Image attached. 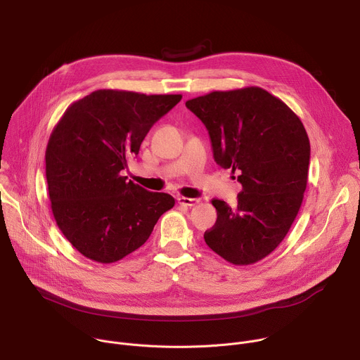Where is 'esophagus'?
<instances>
[{
    "instance_id": "34e87169",
    "label": "esophagus",
    "mask_w": 360,
    "mask_h": 360,
    "mask_svg": "<svg viewBox=\"0 0 360 360\" xmlns=\"http://www.w3.org/2000/svg\"><path fill=\"white\" fill-rule=\"evenodd\" d=\"M200 200L198 198H185V196H179L178 198V203L184 205V207H195Z\"/></svg>"
}]
</instances>
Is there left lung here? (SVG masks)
<instances>
[{
	"label": "left lung",
	"instance_id": "8db88e82",
	"mask_svg": "<svg viewBox=\"0 0 360 360\" xmlns=\"http://www.w3.org/2000/svg\"><path fill=\"white\" fill-rule=\"evenodd\" d=\"M185 105L207 127L217 164L242 184L233 208L212 199L218 218L205 242L229 264L252 265L279 246L300 210L311 158L306 129L259 86L212 91Z\"/></svg>",
	"mask_w": 360,
	"mask_h": 360
}]
</instances>
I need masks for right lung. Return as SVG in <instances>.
<instances>
[{"mask_svg":"<svg viewBox=\"0 0 360 360\" xmlns=\"http://www.w3.org/2000/svg\"><path fill=\"white\" fill-rule=\"evenodd\" d=\"M181 94L98 89L67 108L48 139L45 174L51 210L85 258L112 264L142 246L175 199L121 175L131 155Z\"/></svg>","mask_w":360,"mask_h":360,"instance_id":"right-lung-1","label":"right lung"}]
</instances>
